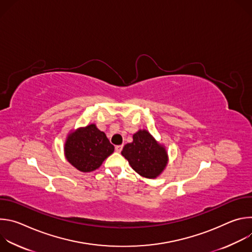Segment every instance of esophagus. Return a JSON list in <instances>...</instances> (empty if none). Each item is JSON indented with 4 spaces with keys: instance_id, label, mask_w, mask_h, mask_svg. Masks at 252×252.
<instances>
[{
    "instance_id": "esophagus-1",
    "label": "esophagus",
    "mask_w": 252,
    "mask_h": 252,
    "mask_svg": "<svg viewBox=\"0 0 252 252\" xmlns=\"http://www.w3.org/2000/svg\"><path fill=\"white\" fill-rule=\"evenodd\" d=\"M123 150V146H116V152L121 153Z\"/></svg>"
}]
</instances>
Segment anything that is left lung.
I'll list each match as a JSON object with an SVG mask.
<instances>
[{
    "mask_svg": "<svg viewBox=\"0 0 252 252\" xmlns=\"http://www.w3.org/2000/svg\"><path fill=\"white\" fill-rule=\"evenodd\" d=\"M132 138V142L124 147L122 155L140 175L148 178L157 177L167 163L164 148L159 146L147 130L137 131Z\"/></svg>",
    "mask_w": 252,
    "mask_h": 252,
    "instance_id": "obj_1",
    "label": "left lung"
}]
</instances>
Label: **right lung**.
I'll list each match as a JSON object with an SVG mask.
<instances>
[{
  "label": "right lung",
  "instance_id": "right-lung-1",
  "mask_svg": "<svg viewBox=\"0 0 252 252\" xmlns=\"http://www.w3.org/2000/svg\"><path fill=\"white\" fill-rule=\"evenodd\" d=\"M115 147L105 133L90 125L68 135L64 153L66 159L76 168L89 172L98 168L102 161L111 156Z\"/></svg>",
  "mask_w": 252,
  "mask_h": 252
}]
</instances>
